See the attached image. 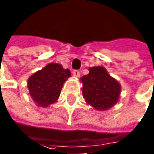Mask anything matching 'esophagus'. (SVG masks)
Returning <instances> with one entry per match:
<instances>
[{
  "label": "esophagus",
  "instance_id": "esophagus-1",
  "mask_svg": "<svg viewBox=\"0 0 154 154\" xmlns=\"http://www.w3.org/2000/svg\"><path fill=\"white\" fill-rule=\"evenodd\" d=\"M72 73H73V76L76 77H80V72L79 71H77V70H74L73 72H72Z\"/></svg>",
  "mask_w": 154,
  "mask_h": 154
}]
</instances>
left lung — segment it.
Instances as JSON below:
<instances>
[{
	"mask_svg": "<svg viewBox=\"0 0 154 154\" xmlns=\"http://www.w3.org/2000/svg\"><path fill=\"white\" fill-rule=\"evenodd\" d=\"M88 71L81 77L83 98L94 109L106 111L119 101L121 85L103 66L90 67Z\"/></svg>",
	"mask_w": 154,
	"mask_h": 154,
	"instance_id": "8db88e82",
	"label": "left lung"
}]
</instances>
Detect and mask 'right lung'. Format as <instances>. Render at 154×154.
Listing matches in <instances>:
<instances>
[{
  "label": "right lung",
  "instance_id": "1",
  "mask_svg": "<svg viewBox=\"0 0 154 154\" xmlns=\"http://www.w3.org/2000/svg\"><path fill=\"white\" fill-rule=\"evenodd\" d=\"M71 77L69 69L61 65L50 63L28 79L29 95L37 106L48 107L57 101L64 82Z\"/></svg>",
  "mask_w": 154,
  "mask_h": 154
}]
</instances>
